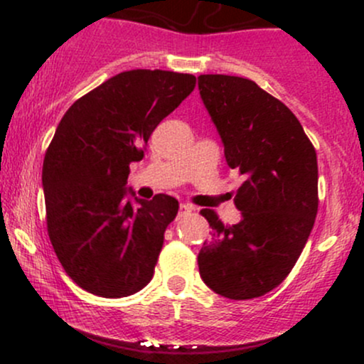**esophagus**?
<instances>
[{"label":"esophagus","mask_w":364,"mask_h":364,"mask_svg":"<svg viewBox=\"0 0 364 364\" xmlns=\"http://www.w3.org/2000/svg\"><path fill=\"white\" fill-rule=\"evenodd\" d=\"M191 210H193V207L188 205V203H181V205H179V215H181V217L190 214Z\"/></svg>","instance_id":"34e87169"}]
</instances>
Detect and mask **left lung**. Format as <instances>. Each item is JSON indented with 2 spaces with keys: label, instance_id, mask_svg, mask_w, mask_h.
<instances>
[{
  "label": "left lung",
  "instance_id": "1",
  "mask_svg": "<svg viewBox=\"0 0 364 364\" xmlns=\"http://www.w3.org/2000/svg\"><path fill=\"white\" fill-rule=\"evenodd\" d=\"M198 89L228 166L246 178L235 196L240 223L224 225L210 208L200 212L212 228L198 253L200 275L224 298H258L289 275L315 224L316 152L289 107L253 80L200 75Z\"/></svg>",
  "mask_w": 364,
  "mask_h": 364
}]
</instances>
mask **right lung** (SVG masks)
Wrapping results in <instances>:
<instances>
[{
	"mask_svg": "<svg viewBox=\"0 0 364 364\" xmlns=\"http://www.w3.org/2000/svg\"><path fill=\"white\" fill-rule=\"evenodd\" d=\"M195 83L188 73L129 70L75 101L58 124L43 166L48 235L87 292L124 298L152 279L179 203L156 195L133 207L124 186L129 164Z\"/></svg>",
	"mask_w": 364,
	"mask_h": 364,
	"instance_id": "obj_1",
	"label": "right lung"
}]
</instances>
